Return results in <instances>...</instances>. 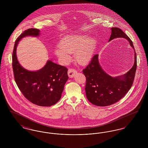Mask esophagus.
Returning <instances> with one entry per match:
<instances>
[{
  "mask_svg": "<svg viewBox=\"0 0 148 148\" xmlns=\"http://www.w3.org/2000/svg\"><path fill=\"white\" fill-rule=\"evenodd\" d=\"M77 71H76L75 69L73 68H70L68 69V74L69 77H74L75 74L77 73Z\"/></svg>",
  "mask_w": 148,
  "mask_h": 148,
  "instance_id": "34e87169",
  "label": "esophagus"
}]
</instances>
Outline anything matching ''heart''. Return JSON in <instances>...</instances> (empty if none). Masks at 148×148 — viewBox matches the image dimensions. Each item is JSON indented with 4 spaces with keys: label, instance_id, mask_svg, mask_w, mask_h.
Listing matches in <instances>:
<instances>
[{
    "label": "heart",
    "instance_id": "heart-1",
    "mask_svg": "<svg viewBox=\"0 0 148 148\" xmlns=\"http://www.w3.org/2000/svg\"><path fill=\"white\" fill-rule=\"evenodd\" d=\"M97 47V40L86 35H68L60 41L55 53L64 63L70 60V54L74 53L77 63L84 65L90 60Z\"/></svg>",
    "mask_w": 148,
    "mask_h": 148
}]
</instances>
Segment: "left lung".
Returning a JSON list of instances; mask_svg holds the SVG:
<instances>
[{
	"instance_id": "obj_1",
	"label": "left lung",
	"mask_w": 148,
	"mask_h": 148,
	"mask_svg": "<svg viewBox=\"0 0 148 148\" xmlns=\"http://www.w3.org/2000/svg\"><path fill=\"white\" fill-rule=\"evenodd\" d=\"M111 30L109 41L117 38H124L134 49L132 41L121 29L113 27ZM134 53L133 67L124 75L117 77H111L103 70L99 63L98 54L93 56L90 63L83 70L86 77V97L92 104L99 106H110L127 94L133 84L136 69L135 51Z\"/></svg>"
}]
</instances>
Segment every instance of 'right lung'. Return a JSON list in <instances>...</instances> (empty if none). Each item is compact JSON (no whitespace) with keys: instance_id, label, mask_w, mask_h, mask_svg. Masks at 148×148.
I'll list each match as a JSON object with an SVG mask.
<instances>
[{"instance_id":"obj_1","label":"right lung","mask_w":148,"mask_h":148,"mask_svg":"<svg viewBox=\"0 0 148 148\" xmlns=\"http://www.w3.org/2000/svg\"><path fill=\"white\" fill-rule=\"evenodd\" d=\"M40 31L31 28L25 30L16 39L12 57L14 79L25 98L41 106H53L60 99L68 79V69L48 60L42 69L32 71L25 69L18 61L16 50L19 41L27 36H37Z\"/></svg>"}]
</instances>
